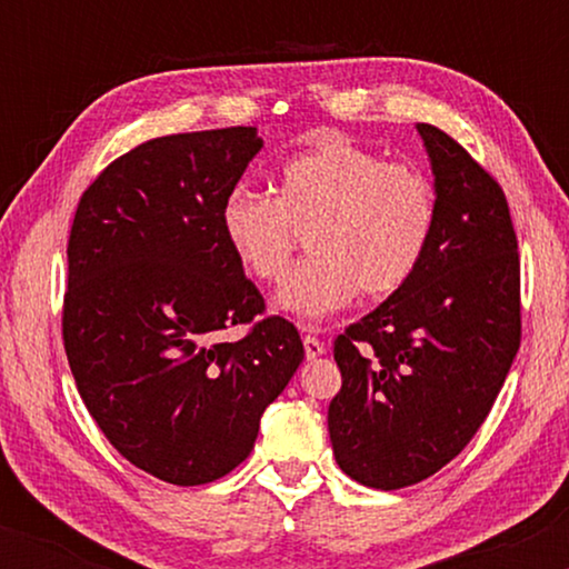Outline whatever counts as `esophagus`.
Returning <instances> with one entry per match:
<instances>
[{"label":"esophagus","mask_w":569,"mask_h":569,"mask_svg":"<svg viewBox=\"0 0 569 569\" xmlns=\"http://www.w3.org/2000/svg\"><path fill=\"white\" fill-rule=\"evenodd\" d=\"M305 356H307V361H316V358H321L323 352H326V342L323 339H318V337H312V335H305Z\"/></svg>","instance_id":"obj_1"}]
</instances>
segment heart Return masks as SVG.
I'll return each instance as SVG.
<instances>
[{
	"instance_id": "1",
	"label": "heart",
	"mask_w": 569,
	"mask_h": 569,
	"mask_svg": "<svg viewBox=\"0 0 569 569\" xmlns=\"http://www.w3.org/2000/svg\"><path fill=\"white\" fill-rule=\"evenodd\" d=\"M436 217V187L422 168L385 162L348 139H323L286 160L276 194L232 187L219 211L232 257L259 283L283 278L307 232L312 253L276 297L302 321L342 310L358 291H401L426 259Z\"/></svg>"
}]
</instances>
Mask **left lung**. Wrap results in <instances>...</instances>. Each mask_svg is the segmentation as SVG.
<instances>
[{
	"mask_svg": "<svg viewBox=\"0 0 569 569\" xmlns=\"http://www.w3.org/2000/svg\"><path fill=\"white\" fill-rule=\"evenodd\" d=\"M436 176V232L417 276L335 339L329 403L350 479L401 489L455 460L487 420L521 342L519 251L498 181L452 136L417 126Z\"/></svg>",
	"mask_w": 569,
	"mask_h": 569,
	"instance_id": "obj_1",
	"label": "left lung"
}]
</instances>
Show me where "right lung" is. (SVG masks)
<instances>
[{"mask_svg": "<svg viewBox=\"0 0 569 569\" xmlns=\"http://www.w3.org/2000/svg\"><path fill=\"white\" fill-rule=\"evenodd\" d=\"M262 149L257 128L149 139L82 192L69 234L63 348L126 460L176 487L217 481L305 358L221 234V200ZM248 325L234 343L218 339Z\"/></svg>", "mask_w": 569, "mask_h": 569, "instance_id": "add662e5", "label": "right lung"}]
</instances>
